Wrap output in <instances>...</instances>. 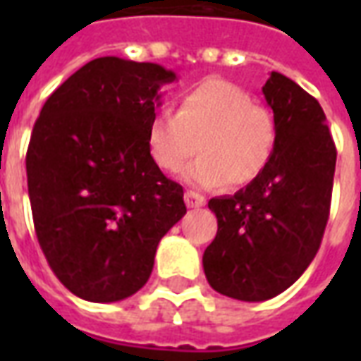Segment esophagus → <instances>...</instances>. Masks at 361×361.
Instances as JSON below:
<instances>
[{
	"label": "esophagus",
	"instance_id": "esophagus-1",
	"mask_svg": "<svg viewBox=\"0 0 361 361\" xmlns=\"http://www.w3.org/2000/svg\"><path fill=\"white\" fill-rule=\"evenodd\" d=\"M185 204L189 209H199V207H204V197L195 193V191H185Z\"/></svg>",
	"mask_w": 361,
	"mask_h": 361
}]
</instances>
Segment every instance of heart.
<instances>
[{"label":"heart","mask_w":361,"mask_h":361,"mask_svg":"<svg viewBox=\"0 0 361 361\" xmlns=\"http://www.w3.org/2000/svg\"><path fill=\"white\" fill-rule=\"evenodd\" d=\"M201 157L185 170V180L199 188L222 183L245 185L259 178L276 147V121L247 90L222 79H209L185 90L176 114L158 111L147 129V147L154 164L178 173L197 152Z\"/></svg>","instance_id":"obj_1"}]
</instances>
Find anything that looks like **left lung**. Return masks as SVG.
I'll return each mask as SVG.
<instances>
[{
  "label": "left lung",
  "mask_w": 361,
  "mask_h": 361,
  "mask_svg": "<svg viewBox=\"0 0 361 361\" xmlns=\"http://www.w3.org/2000/svg\"><path fill=\"white\" fill-rule=\"evenodd\" d=\"M276 121V147L263 173L234 195L209 201L219 232L204 250V276L216 292L265 302L300 279L325 232L336 149L323 108L282 73L263 87Z\"/></svg>",
  "instance_id": "obj_1"
}]
</instances>
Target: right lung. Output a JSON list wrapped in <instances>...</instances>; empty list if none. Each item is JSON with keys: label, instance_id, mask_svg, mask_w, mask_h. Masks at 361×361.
<instances>
[{"label": "right lung", "instance_id": "right-lung-1", "mask_svg": "<svg viewBox=\"0 0 361 361\" xmlns=\"http://www.w3.org/2000/svg\"><path fill=\"white\" fill-rule=\"evenodd\" d=\"M158 63L98 58L54 90L36 119L27 180L38 243L59 282L110 303L149 280L158 242L188 212L147 147L160 87Z\"/></svg>", "mask_w": 361, "mask_h": 361}]
</instances>
